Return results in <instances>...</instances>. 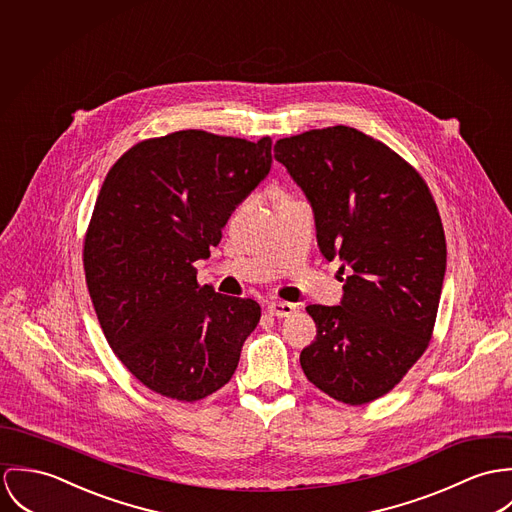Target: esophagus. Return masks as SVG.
Wrapping results in <instances>:
<instances>
[{
	"label": "esophagus",
	"mask_w": 512,
	"mask_h": 512,
	"mask_svg": "<svg viewBox=\"0 0 512 512\" xmlns=\"http://www.w3.org/2000/svg\"><path fill=\"white\" fill-rule=\"evenodd\" d=\"M269 314L271 316H277V318H284V316H290L294 310H296V306L294 304H290V302H281V300H275V302H271L269 304Z\"/></svg>",
	"instance_id": "esophagus-1"
}]
</instances>
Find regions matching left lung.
Here are the masks:
<instances>
[{"instance_id":"obj_1","label":"left lung","mask_w":512,"mask_h":512,"mask_svg":"<svg viewBox=\"0 0 512 512\" xmlns=\"http://www.w3.org/2000/svg\"><path fill=\"white\" fill-rule=\"evenodd\" d=\"M283 163L312 204L322 255L351 275L341 306L310 304L316 340L300 353L312 385L345 404L393 391L432 340L446 235L420 172L353 127L279 139Z\"/></svg>"}]
</instances>
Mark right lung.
<instances>
[{
	"label": "right lung",
	"mask_w": 512,
	"mask_h": 512,
	"mask_svg": "<svg viewBox=\"0 0 512 512\" xmlns=\"http://www.w3.org/2000/svg\"><path fill=\"white\" fill-rule=\"evenodd\" d=\"M271 145L174 131L133 145L102 184L84 237L88 292L115 357L157 395L222 389L259 324L255 300L200 286L194 263L271 171Z\"/></svg>",
	"instance_id": "1"
}]
</instances>
